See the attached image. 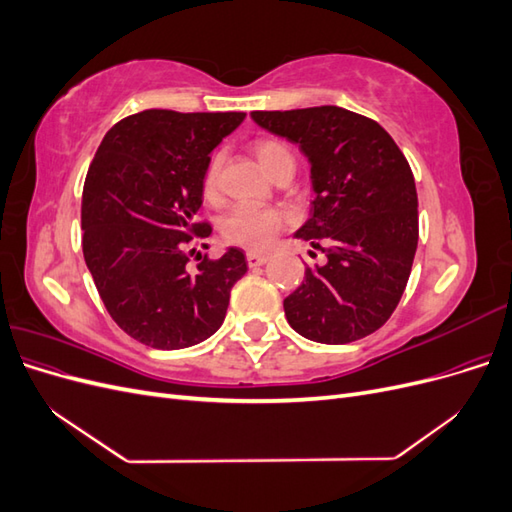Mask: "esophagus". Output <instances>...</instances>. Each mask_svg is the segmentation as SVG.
Here are the masks:
<instances>
[{"instance_id":"1","label":"esophagus","mask_w":512,"mask_h":512,"mask_svg":"<svg viewBox=\"0 0 512 512\" xmlns=\"http://www.w3.org/2000/svg\"><path fill=\"white\" fill-rule=\"evenodd\" d=\"M267 260H269V256H267V254L247 252V265H250L252 269H256V267H262V265H267Z\"/></svg>"}]
</instances>
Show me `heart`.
<instances>
[{"mask_svg": "<svg viewBox=\"0 0 512 512\" xmlns=\"http://www.w3.org/2000/svg\"><path fill=\"white\" fill-rule=\"evenodd\" d=\"M254 153L262 168L271 175L273 170L292 160V153L277 141H258L254 145ZM220 173H222V156H213L205 168L203 175V192L207 198H213L220 190ZM286 218L284 213L271 207L256 205H239L232 209L222 224V235L228 243H235L247 250H267L275 237L280 235Z\"/></svg>", "mask_w": 512, "mask_h": 512, "instance_id": "b5f03b06", "label": "heart"}]
</instances>
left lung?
Returning <instances> with one entry per match:
<instances>
[{
    "label": "left lung",
    "mask_w": 512,
    "mask_h": 512,
    "mask_svg": "<svg viewBox=\"0 0 512 512\" xmlns=\"http://www.w3.org/2000/svg\"><path fill=\"white\" fill-rule=\"evenodd\" d=\"M252 119L297 143L312 166V215L294 237L327 262L305 267L303 284L284 299L288 324L318 344L378 331L406 290L418 243L406 156L380 123L339 106L254 111Z\"/></svg>",
    "instance_id": "left-lung-1"
}]
</instances>
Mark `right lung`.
<instances>
[{"label": "right lung", "mask_w": 512, "mask_h": 512, "mask_svg": "<svg viewBox=\"0 0 512 512\" xmlns=\"http://www.w3.org/2000/svg\"><path fill=\"white\" fill-rule=\"evenodd\" d=\"M243 119L149 108L102 138L83 188V256L106 312L136 342L179 350L222 327L245 254L228 247L196 269L188 262L192 243L211 235L194 222L209 153Z\"/></svg>", "instance_id": "right-lung-1"}]
</instances>
